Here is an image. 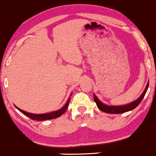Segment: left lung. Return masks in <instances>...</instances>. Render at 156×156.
<instances>
[{"instance_id": "left-lung-1", "label": "left lung", "mask_w": 156, "mask_h": 156, "mask_svg": "<svg viewBox=\"0 0 156 156\" xmlns=\"http://www.w3.org/2000/svg\"><path fill=\"white\" fill-rule=\"evenodd\" d=\"M148 87H149V82H147V86L144 89V92H142V94H141V96L139 98H137L136 101H134L131 103H128V104L125 105H109L104 104L103 103L100 101L98 98L95 94H94V102L96 103L97 106L100 110L105 113H108V114H122V113L128 112L129 111H131L136 108L138 105H139V103H141V101H142L143 98L145 95L147 90Z\"/></svg>"}]
</instances>
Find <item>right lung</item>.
Wrapping results in <instances>:
<instances>
[{"instance_id": "add662e5", "label": "right lung", "mask_w": 156, "mask_h": 156, "mask_svg": "<svg viewBox=\"0 0 156 156\" xmlns=\"http://www.w3.org/2000/svg\"><path fill=\"white\" fill-rule=\"evenodd\" d=\"M73 93H71L70 96L72 95ZM69 101H70V97L68 98L67 101L66 102V103L64 104V105L62 107V108L58 109V110L55 111V112H49V113H45V114H32V113H29L25 112V111L22 110V109L19 108L18 107H17L16 105L15 106L17 108L18 110L21 113H23V114L27 116L30 118V119H33V120H37V121H44V120H48V119H55V118H57L60 116H62V114H64V112L67 111V109L68 108V105H69Z\"/></svg>"}]
</instances>
